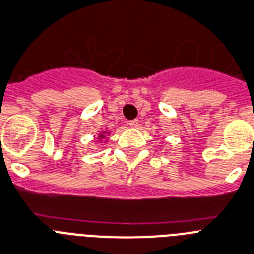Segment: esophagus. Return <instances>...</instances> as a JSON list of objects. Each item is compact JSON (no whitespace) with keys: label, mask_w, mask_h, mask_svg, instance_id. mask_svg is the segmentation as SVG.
<instances>
[{"label":"esophagus","mask_w":254,"mask_h":254,"mask_svg":"<svg viewBox=\"0 0 254 254\" xmlns=\"http://www.w3.org/2000/svg\"><path fill=\"white\" fill-rule=\"evenodd\" d=\"M128 125H129V127H131V128H136L137 126H139V122H137V121H131L128 123Z\"/></svg>","instance_id":"obj_1"}]
</instances>
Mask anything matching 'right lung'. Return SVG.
Here are the masks:
<instances>
[{"label":"right lung","mask_w":254,"mask_h":254,"mask_svg":"<svg viewBox=\"0 0 254 254\" xmlns=\"http://www.w3.org/2000/svg\"><path fill=\"white\" fill-rule=\"evenodd\" d=\"M107 135H110V131H102V132H99L98 133V136H97V140H98V141H101V143H102L103 140H105V143H107Z\"/></svg>","instance_id":"add662e5"}]
</instances>
